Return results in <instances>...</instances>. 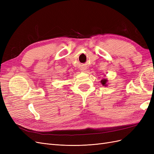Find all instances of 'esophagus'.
I'll use <instances>...</instances> for the list:
<instances>
[{
	"instance_id": "esophagus-1",
	"label": "esophagus",
	"mask_w": 154,
	"mask_h": 154,
	"mask_svg": "<svg viewBox=\"0 0 154 154\" xmlns=\"http://www.w3.org/2000/svg\"><path fill=\"white\" fill-rule=\"evenodd\" d=\"M81 71H82V72H86L87 71V68L86 67H82L81 68Z\"/></svg>"
}]
</instances>
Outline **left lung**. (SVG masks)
<instances>
[{"instance_id": "8db88e82", "label": "left lung", "mask_w": 154, "mask_h": 154, "mask_svg": "<svg viewBox=\"0 0 154 154\" xmlns=\"http://www.w3.org/2000/svg\"><path fill=\"white\" fill-rule=\"evenodd\" d=\"M107 82H108V80H107V79H106V78H103V79H102V80H101V83L102 84V85L103 86H107V84H106V83H107Z\"/></svg>"}]
</instances>
